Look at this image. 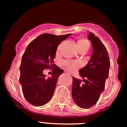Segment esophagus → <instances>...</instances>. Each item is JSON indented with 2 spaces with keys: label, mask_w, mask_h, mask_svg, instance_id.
<instances>
[{
  "label": "esophagus",
  "mask_w": 127,
  "mask_h": 127,
  "mask_svg": "<svg viewBox=\"0 0 127 127\" xmlns=\"http://www.w3.org/2000/svg\"><path fill=\"white\" fill-rule=\"evenodd\" d=\"M64 74H66V75H68V74L67 72H64Z\"/></svg>",
  "instance_id": "1"
}]
</instances>
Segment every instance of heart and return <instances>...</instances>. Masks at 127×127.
<instances>
[{
	"instance_id": "obj_1",
	"label": "heart",
	"mask_w": 127,
	"mask_h": 127,
	"mask_svg": "<svg viewBox=\"0 0 127 127\" xmlns=\"http://www.w3.org/2000/svg\"><path fill=\"white\" fill-rule=\"evenodd\" d=\"M76 46L80 52L82 51H87L90 48V43L88 39H79L76 41ZM59 47L60 45L58 47L57 51L59 49ZM62 65L69 71H74L79 66V64L77 62L70 61H66V60H64L62 62Z\"/></svg>"
}]
</instances>
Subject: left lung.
I'll return each instance as SVG.
<instances>
[{
    "mask_svg": "<svg viewBox=\"0 0 127 127\" xmlns=\"http://www.w3.org/2000/svg\"><path fill=\"white\" fill-rule=\"evenodd\" d=\"M88 38L93 46V53L88 64L79 70L82 80L73 78L72 95L78 106L83 109L94 106L103 92L109 76L110 60L101 41L90 33Z\"/></svg>",
    "mask_w": 127,
    "mask_h": 127,
    "instance_id": "left-lung-1",
    "label": "left lung"
}]
</instances>
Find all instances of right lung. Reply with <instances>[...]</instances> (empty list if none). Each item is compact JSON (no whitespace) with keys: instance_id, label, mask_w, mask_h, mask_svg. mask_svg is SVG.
<instances>
[{"instance_id":"1","label":"right lung","mask_w":127,"mask_h":127,"mask_svg":"<svg viewBox=\"0 0 127 127\" xmlns=\"http://www.w3.org/2000/svg\"><path fill=\"white\" fill-rule=\"evenodd\" d=\"M69 35L43 33L27 47L20 66L19 80L24 96L30 104L41 106L52 98L58 78L63 73V70L53 64V59L59 44ZM45 69L52 70L51 77L44 75Z\"/></svg>"}]
</instances>
